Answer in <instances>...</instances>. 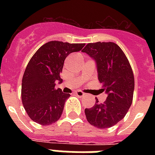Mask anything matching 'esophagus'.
<instances>
[{"label":"esophagus","mask_w":155,"mask_h":155,"mask_svg":"<svg viewBox=\"0 0 155 155\" xmlns=\"http://www.w3.org/2000/svg\"><path fill=\"white\" fill-rule=\"evenodd\" d=\"M75 95H76V96H78V97H83L85 96V93H84L82 91H77V92H75Z\"/></svg>","instance_id":"esophagus-1"}]
</instances>
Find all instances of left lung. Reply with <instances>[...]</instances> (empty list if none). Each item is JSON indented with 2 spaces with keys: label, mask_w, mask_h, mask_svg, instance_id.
Masks as SVG:
<instances>
[{
  "label": "left lung",
  "mask_w": 155,
  "mask_h": 155,
  "mask_svg": "<svg viewBox=\"0 0 155 155\" xmlns=\"http://www.w3.org/2000/svg\"><path fill=\"white\" fill-rule=\"evenodd\" d=\"M97 63L98 80L107 99L85 108L87 121L99 129H107L121 120L132 104L134 77L126 56L114 42L88 43L83 49Z\"/></svg>",
  "instance_id": "1"
}]
</instances>
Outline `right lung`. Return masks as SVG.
<instances>
[{
    "label": "right lung",
    "mask_w": 155,
    "mask_h": 155,
    "mask_svg": "<svg viewBox=\"0 0 155 155\" xmlns=\"http://www.w3.org/2000/svg\"><path fill=\"white\" fill-rule=\"evenodd\" d=\"M84 43L51 41L40 47L30 58L23 75L21 100L28 116L42 125H51L60 118L69 93L56 89L63 82L60 73L69 54L80 51Z\"/></svg>",
    "instance_id": "obj_1"
}]
</instances>
